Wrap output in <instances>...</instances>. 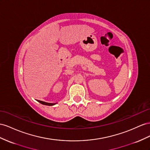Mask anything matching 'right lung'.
<instances>
[{"instance_id":"obj_1","label":"right lung","mask_w":150,"mask_h":150,"mask_svg":"<svg viewBox=\"0 0 150 150\" xmlns=\"http://www.w3.org/2000/svg\"><path fill=\"white\" fill-rule=\"evenodd\" d=\"M38 102H40L41 104H44V105H53L55 104H52V103H48V102H45L43 101H41V100H38Z\"/></svg>"}]
</instances>
